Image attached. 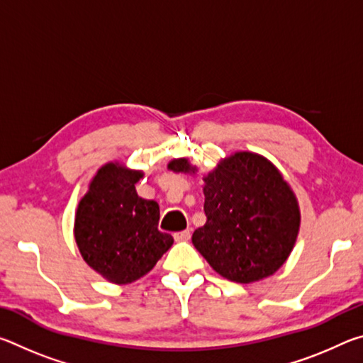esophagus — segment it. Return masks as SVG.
I'll return each instance as SVG.
<instances>
[{
    "instance_id": "obj_1",
    "label": "esophagus",
    "mask_w": 363,
    "mask_h": 363,
    "mask_svg": "<svg viewBox=\"0 0 363 363\" xmlns=\"http://www.w3.org/2000/svg\"><path fill=\"white\" fill-rule=\"evenodd\" d=\"M190 238V229H186L182 232H176L174 233V240L176 242H187Z\"/></svg>"
}]
</instances>
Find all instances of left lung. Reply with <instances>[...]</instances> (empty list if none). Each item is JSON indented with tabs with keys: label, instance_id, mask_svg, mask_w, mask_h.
Listing matches in <instances>:
<instances>
[{
	"label": "left lung",
	"instance_id": "left-lung-1",
	"mask_svg": "<svg viewBox=\"0 0 363 363\" xmlns=\"http://www.w3.org/2000/svg\"><path fill=\"white\" fill-rule=\"evenodd\" d=\"M168 169L196 174L189 158H173ZM205 225L194 247L219 275L253 284L277 272L296 243L298 199L272 162L255 152L220 158L203 176Z\"/></svg>",
	"mask_w": 363,
	"mask_h": 363
}]
</instances>
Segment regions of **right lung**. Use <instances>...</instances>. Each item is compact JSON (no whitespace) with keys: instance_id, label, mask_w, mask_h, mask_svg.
Listing matches in <instances>:
<instances>
[{"instance_id":"obj_1","label":"right lung","mask_w":363,"mask_h":363,"mask_svg":"<svg viewBox=\"0 0 363 363\" xmlns=\"http://www.w3.org/2000/svg\"><path fill=\"white\" fill-rule=\"evenodd\" d=\"M143 171L120 162L97 169L75 213L77 247L84 262L104 279L126 285L144 277L173 245L158 230L160 206L140 199L136 184Z\"/></svg>"}]
</instances>
